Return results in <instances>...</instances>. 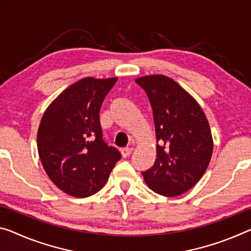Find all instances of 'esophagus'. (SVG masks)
<instances>
[{
  "label": "esophagus",
  "instance_id": "obj_1",
  "mask_svg": "<svg viewBox=\"0 0 251 251\" xmlns=\"http://www.w3.org/2000/svg\"><path fill=\"white\" fill-rule=\"evenodd\" d=\"M121 153H122V156L123 157H129L131 153H132V148H130V147H126V148H123L122 150H121Z\"/></svg>",
  "mask_w": 251,
  "mask_h": 251
}]
</instances>
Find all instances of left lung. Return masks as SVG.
<instances>
[{
    "label": "left lung",
    "instance_id": "left-lung-1",
    "mask_svg": "<svg viewBox=\"0 0 251 251\" xmlns=\"http://www.w3.org/2000/svg\"><path fill=\"white\" fill-rule=\"evenodd\" d=\"M151 104L157 158L142 172L146 184L164 196H178L202 178L213 152L209 122L202 107L175 80L164 75L136 79Z\"/></svg>",
    "mask_w": 251,
    "mask_h": 251
}]
</instances>
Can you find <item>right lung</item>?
<instances>
[{
    "instance_id": "right-lung-1",
    "label": "right lung",
    "mask_w": 251,
    "mask_h": 251,
    "mask_svg": "<svg viewBox=\"0 0 251 251\" xmlns=\"http://www.w3.org/2000/svg\"><path fill=\"white\" fill-rule=\"evenodd\" d=\"M117 77H85L58 95L38 129V152L51 182L67 194L87 198L105 185L121 153L103 140L100 109Z\"/></svg>"
}]
</instances>
